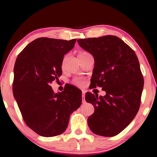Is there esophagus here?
<instances>
[{"label":"esophagus","instance_id":"obj_1","mask_svg":"<svg viewBox=\"0 0 157 157\" xmlns=\"http://www.w3.org/2000/svg\"><path fill=\"white\" fill-rule=\"evenodd\" d=\"M82 103H84L86 101H85V91H82Z\"/></svg>","mask_w":157,"mask_h":157}]
</instances>
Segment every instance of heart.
Returning a JSON list of instances; mask_svg holds the SVG:
<instances>
[{
	"instance_id": "obj_1",
	"label": "heart",
	"mask_w": 157,
	"mask_h": 157,
	"mask_svg": "<svg viewBox=\"0 0 157 157\" xmlns=\"http://www.w3.org/2000/svg\"><path fill=\"white\" fill-rule=\"evenodd\" d=\"M87 53H88V52H84V51H82V52H79L78 53V55H85V54H87ZM74 84H75V85H77V86H83L84 85V81L83 80V79H82L77 78V79H75V80H74Z\"/></svg>"
}]
</instances>
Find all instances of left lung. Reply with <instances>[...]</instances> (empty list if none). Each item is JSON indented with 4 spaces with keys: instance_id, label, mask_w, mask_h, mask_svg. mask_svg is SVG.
<instances>
[{
    "instance_id": "obj_1",
    "label": "left lung",
    "mask_w": 157,
    "mask_h": 157,
    "mask_svg": "<svg viewBox=\"0 0 157 157\" xmlns=\"http://www.w3.org/2000/svg\"><path fill=\"white\" fill-rule=\"evenodd\" d=\"M93 55L95 64L91 88L102 87L105 96L87 92L85 100L94 105L87 120L92 132L111 137L121 132L136 116L143 89L139 59L128 45L113 35L78 39Z\"/></svg>"
}]
</instances>
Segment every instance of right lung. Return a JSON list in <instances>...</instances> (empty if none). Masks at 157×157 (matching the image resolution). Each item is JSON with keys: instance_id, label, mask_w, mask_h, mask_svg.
<instances>
[{"instance_id": "add662e5", "label": "right lung", "mask_w": 157, "mask_h": 157, "mask_svg": "<svg viewBox=\"0 0 157 157\" xmlns=\"http://www.w3.org/2000/svg\"><path fill=\"white\" fill-rule=\"evenodd\" d=\"M76 40L41 37L29 44L16 59L14 97L25 124L41 136L64 132L71 114L82 104V91L75 86L67 85L57 94L50 86L62 75L63 56Z\"/></svg>"}]
</instances>
